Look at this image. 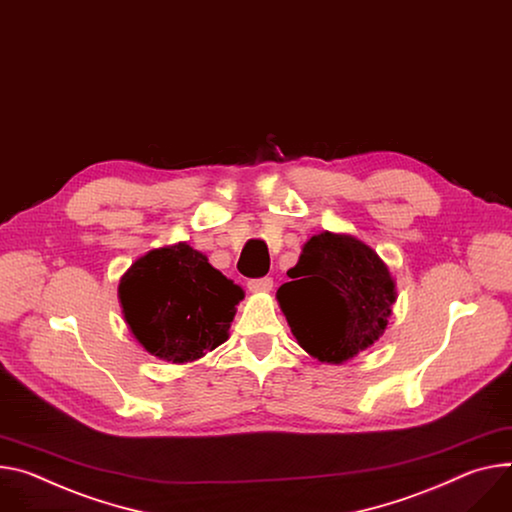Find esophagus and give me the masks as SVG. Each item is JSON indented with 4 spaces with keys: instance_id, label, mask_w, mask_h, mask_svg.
Wrapping results in <instances>:
<instances>
[{
    "instance_id": "obj_1",
    "label": "esophagus",
    "mask_w": 512,
    "mask_h": 512,
    "mask_svg": "<svg viewBox=\"0 0 512 512\" xmlns=\"http://www.w3.org/2000/svg\"><path fill=\"white\" fill-rule=\"evenodd\" d=\"M247 288L253 294H267L273 288V280H271V277H259V280H249Z\"/></svg>"
}]
</instances>
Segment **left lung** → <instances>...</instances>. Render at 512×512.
Masks as SVG:
<instances>
[{"instance_id":"1","label":"left lung","mask_w":512,"mask_h":512,"mask_svg":"<svg viewBox=\"0 0 512 512\" xmlns=\"http://www.w3.org/2000/svg\"><path fill=\"white\" fill-rule=\"evenodd\" d=\"M288 277L275 298L310 357L341 365L384 335L396 280L384 259L357 237L318 232L304 243Z\"/></svg>"}]
</instances>
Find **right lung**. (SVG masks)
<instances>
[{
	"label": "right lung",
	"mask_w": 512,
	"mask_h": 512,
	"mask_svg": "<svg viewBox=\"0 0 512 512\" xmlns=\"http://www.w3.org/2000/svg\"><path fill=\"white\" fill-rule=\"evenodd\" d=\"M243 298V288L188 243L151 249L118 284L122 316L136 343L179 365L198 361L228 339Z\"/></svg>",
	"instance_id": "obj_1"
}]
</instances>
